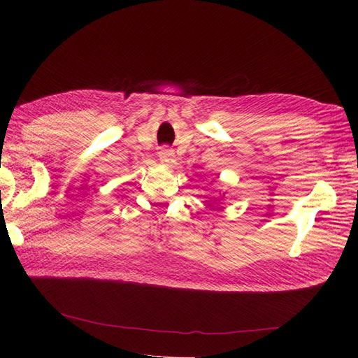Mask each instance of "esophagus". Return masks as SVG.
Wrapping results in <instances>:
<instances>
[{"label":"esophagus","instance_id":"esophagus-1","mask_svg":"<svg viewBox=\"0 0 358 358\" xmlns=\"http://www.w3.org/2000/svg\"><path fill=\"white\" fill-rule=\"evenodd\" d=\"M158 157L162 162H164V164H170L173 158H175V152H173V150L169 149V148H161L159 152H158Z\"/></svg>","mask_w":358,"mask_h":358}]
</instances>
